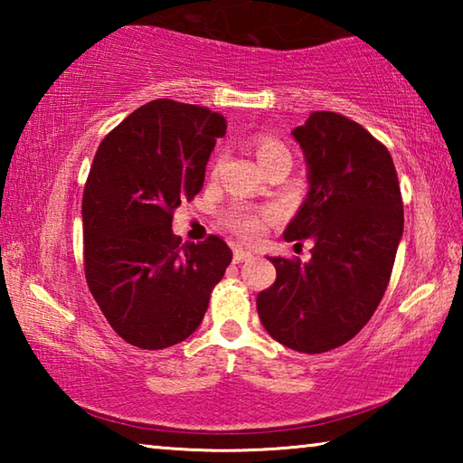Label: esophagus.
Here are the masks:
<instances>
[{
    "label": "esophagus",
    "instance_id": "esophagus-1",
    "mask_svg": "<svg viewBox=\"0 0 463 463\" xmlns=\"http://www.w3.org/2000/svg\"><path fill=\"white\" fill-rule=\"evenodd\" d=\"M232 260H234V263H242V261L250 260V253H249V250H245V249L237 247V249H234V255H232Z\"/></svg>",
    "mask_w": 463,
    "mask_h": 463
}]
</instances>
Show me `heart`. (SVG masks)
<instances>
[{
    "label": "heart",
    "mask_w": 463,
    "mask_h": 463,
    "mask_svg": "<svg viewBox=\"0 0 463 463\" xmlns=\"http://www.w3.org/2000/svg\"><path fill=\"white\" fill-rule=\"evenodd\" d=\"M255 153H257V159H260V165L263 167L265 163H271V161H278V159H284L292 163V155H289L288 146L281 145L278 138L273 137H260L255 140ZM226 226L237 234V237L245 239V241H253L261 234L263 231V222L260 216L255 214H249L245 210H232L226 216Z\"/></svg>",
    "instance_id": "1"
}]
</instances>
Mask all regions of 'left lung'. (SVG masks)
<instances>
[{"label":"left lung","mask_w":463,"mask_h":463,"mask_svg":"<svg viewBox=\"0 0 463 463\" xmlns=\"http://www.w3.org/2000/svg\"><path fill=\"white\" fill-rule=\"evenodd\" d=\"M292 137L308 194L284 239L315 247L308 263L269 257L278 278L257 312L278 343L325 354L354 339L386 292L404 231L401 185L388 148L341 114L312 112Z\"/></svg>","instance_id":"left-lung-1"}]
</instances>
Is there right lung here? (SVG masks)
I'll use <instances>...</instances> for the list:
<instances>
[{"label":"right lung","instance_id":"obj_1","mask_svg":"<svg viewBox=\"0 0 463 463\" xmlns=\"http://www.w3.org/2000/svg\"><path fill=\"white\" fill-rule=\"evenodd\" d=\"M226 122L208 108L155 99L101 140L83 190L85 279L109 326L140 349L187 339L232 250L210 234L182 242L174 210L202 190Z\"/></svg>","mask_w":463,"mask_h":463}]
</instances>
